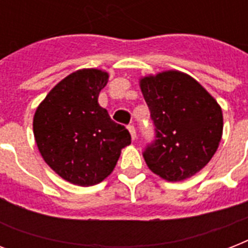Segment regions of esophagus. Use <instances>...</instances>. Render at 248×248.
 <instances>
[{"label":"esophagus","instance_id":"obj_1","mask_svg":"<svg viewBox=\"0 0 248 248\" xmlns=\"http://www.w3.org/2000/svg\"><path fill=\"white\" fill-rule=\"evenodd\" d=\"M127 128H128V131H130V135H131L132 140H135L136 139V130H135V127H134L132 124H130V126H128Z\"/></svg>","mask_w":248,"mask_h":248}]
</instances>
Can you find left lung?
Returning <instances> with one entry per match:
<instances>
[{"instance_id":"left-lung-1","label":"left lung","mask_w":248,"mask_h":248,"mask_svg":"<svg viewBox=\"0 0 248 248\" xmlns=\"http://www.w3.org/2000/svg\"><path fill=\"white\" fill-rule=\"evenodd\" d=\"M139 85L157 138L144 152L149 170L172 183L200 172L223 136L217 101L200 82L179 71L145 76Z\"/></svg>"}]
</instances>
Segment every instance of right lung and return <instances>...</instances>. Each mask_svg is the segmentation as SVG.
Segmentation results:
<instances>
[{
	"instance_id": "1",
	"label": "right lung",
	"mask_w": 248,
	"mask_h": 248,
	"mask_svg": "<svg viewBox=\"0 0 248 248\" xmlns=\"http://www.w3.org/2000/svg\"><path fill=\"white\" fill-rule=\"evenodd\" d=\"M108 78L101 69L73 72L52 87L33 117V134L44 161L79 186L108 177L122 148L131 144L130 132L97 103Z\"/></svg>"
}]
</instances>
